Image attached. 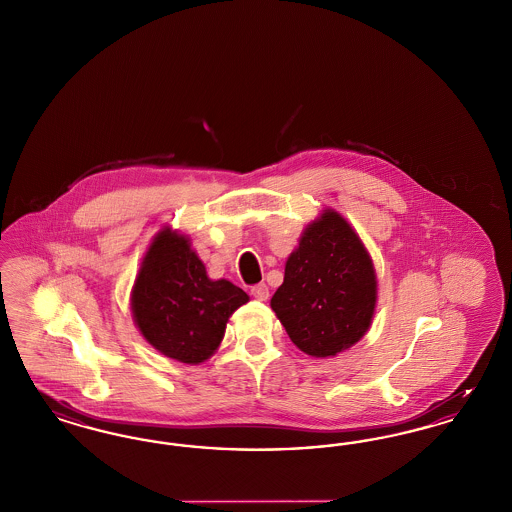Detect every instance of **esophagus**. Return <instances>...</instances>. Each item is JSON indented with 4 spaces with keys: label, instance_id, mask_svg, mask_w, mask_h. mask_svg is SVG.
I'll use <instances>...</instances> for the list:
<instances>
[{
    "label": "esophagus",
    "instance_id": "esophagus-1",
    "mask_svg": "<svg viewBox=\"0 0 512 512\" xmlns=\"http://www.w3.org/2000/svg\"><path fill=\"white\" fill-rule=\"evenodd\" d=\"M251 295H253V299H257V301H266L270 293H268L266 284H257V286L251 287Z\"/></svg>",
    "mask_w": 512,
    "mask_h": 512
}]
</instances>
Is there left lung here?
<instances>
[{
	"instance_id": "1",
	"label": "left lung",
	"mask_w": 512,
	"mask_h": 512,
	"mask_svg": "<svg viewBox=\"0 0 512 512\" xmlns=\"http://www.w3.org/2000/svg\"><path fill=\"white\" fill-rule=\"evenodd\" d=\"M270 307L293 345L314 358L337 356L368 333L377 274L358 232L339 211L326 207L303 230Z\"/></svg>"
}]
</instances>
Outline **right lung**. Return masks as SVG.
<instances>
[{"label":"right lung","instance_id":"add662e5","mask_svg":"<svg viewBox=\"0 0 512 512\" xmlns=\"http://www.w3.org/2000/svg\"><path fill=\"white\" fill-rule=\"evenodd\" d=\"M247 301L244 289L225 278L211 280L190 238L171 226L152 238L129 295L146 343L190 366L217 352L228 318Z\"/></svg>","mask_w":512,"mask_h":512}]
</instances>
